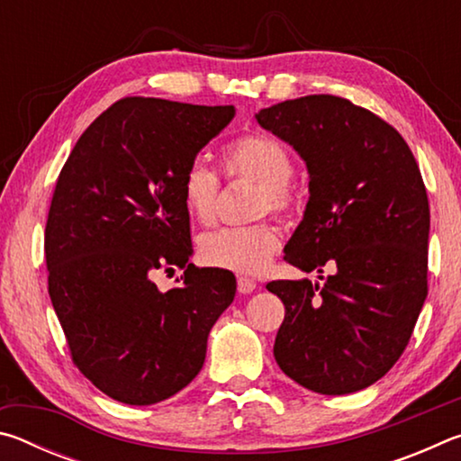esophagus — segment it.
Listing matches in <instances>:
<instances>
[{
  "label": "esophagus",
  "instance_id": "1",
  "mask_svg": "<svg viewBox=\"0 0 461 461\" xmlns=\"http://www.w3.org/2000/svg\"><path fill=\"white\" fill-rule=\"evenodd\" d=\"M256 288V280L249 276H238V291L241 294H249Z\"/></svg>",
  "mask_w": 461,
  "mask_h": 461
}]
</instances>
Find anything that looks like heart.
Segmentation results:
<instances>
[{
    "instance_id": "obj_1",
    "label": "heart",
    "mask_w": 461,
    "mask_h": 461,
    "mask_svg": "<svg viewBox=\"0 0 461 461\" xmlns=\"http://www.w3.org/2000/svg\"><path fill=\"white\" fill-rule=\"evenodd\" d=\"M221 162L228 176L249 178L260 185L256 194V215H285L294 205L291 178L294 162L291 152L275 138L248 134L223 148ZM183 205L193 220L213 221L220 197V176L203 162L186 167L181 178ZM278 233L268 221L241 228H217L205 231L197 241L199 258L207 267L241 275H256L270 264L278 249Z\"/></svg>"
}]
</instances>
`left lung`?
Instances as JSON below:
<instances>
[{
    "label": "left lung",
    "mask_w": 461,
    "mask_h": 461,
    "mask_svg": "<svg viewBox=\"0 0 461 461\" xmlns=\"http://www.w3.org/2000/svg\"><path fill=\"white\" fill-rule=\"evenodd\" d=\"M256 120L309 170L307 209L285 260L303 272L333 270L321 286L307 278L267 285L285 305L275 360L313 393H356L393 368L423 309V176L399 131L349 99H288Z\"/></svg>",
    "instance_id": "1"
}]
</instances>
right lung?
I'll use <instances>...</instances> for the list:
<instances>
[{
    "label": "right lung",
    "mask_w": 461,
    "mask_h": 461,
    "mask_svg": "<svg viewBox=\"0 0 461 461\" xmlns=\"http://www.w3.org/2000/svg\"><path fill=\"white\" fill-rule=\"evenodd\" d=\"M233 105L123 97L77 140L44 231L49 294L71 357L101 393L154 404L183 390L205 362L213 323L236 276L197 268L181 178L231 122ZM179 286L151 276L174 267Z\"/></svg>",
    "instance_id": "add662e5"
}]
</instances>
